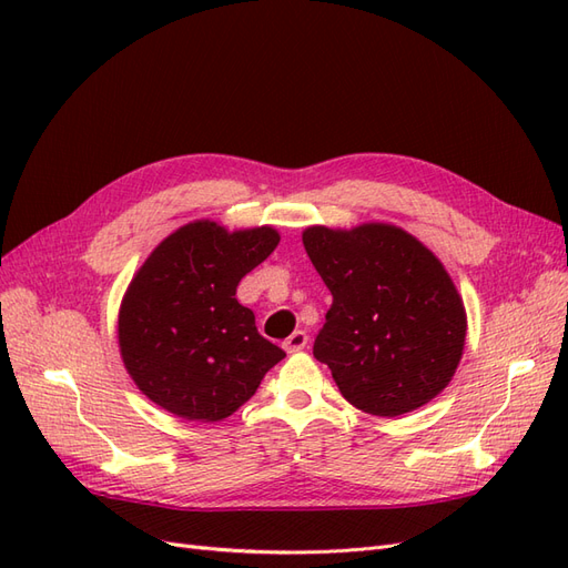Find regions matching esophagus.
Wrapping results in <instances>:
<instances>
[{"mask_svg": "<svg viewBox=\"0 0 568 568\" xmlns=\"http://www.w3.org/2000/svg\"><path fill=\"white\" fill-rule=\"evenodd\" d=\"M305 346H307V334H305L303 329L294 332V334H291V336L284 341L286 353H298V351H303Z\"/></svg>", "mask_w": 568, "mask_h": 568, "instance_id": "esophagus-1", "label": "esophagus"}]
</instances>
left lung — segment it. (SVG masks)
<instances>
[{
    "label": "left lung",
    "mask_w": 568,
    "mask_h": 568,
    "mask_svg": "<svg viewBox=\"0 0 568 568\" xmlns=\"http://www.w3.org/2000/svg\"><path fill=\"white\" fill-rule=\"evenodd\" d=\"M303 246L332 291L313 355L343 398L376 417L426 405L459 365L467 315L438 257L393 225L307 227Z\"/></svg>",
    "instance_id": "left-lung-1"
}]
</instances>
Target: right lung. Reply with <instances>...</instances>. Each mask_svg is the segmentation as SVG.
Instances as JSON below:
<instances>
[{"mask_svg": "<svg viewBox=\"0 0 568 568\" xmlns=\"http://www.w3.org/2000/svg\"><path fill=\"white\" fill-rule=\"evenodd\" d=\"M272 227L227 232L209 220L170 234L120 305L123 363L149 400L192 422L242 407L286 355L257 334L236 286L277 248Z\"/></svg>", "mask_w": 568, "mask_h": 568, "instance_id": "add662e5", "label": "right lung"}]
</instances>
